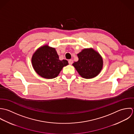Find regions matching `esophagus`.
Listing matches in <instances>:
<instances>
[{
    "label": "esophagus",
    "instance_id": "esophagus-1",
    "mask_svg": "<svg viewBox=\"0 0 134 134\" xmlns=\"http://www.w3.org/2000/svg\"><path fill=\"white\" fill-rule=\"evenodd\" d=\"M68 63H69V64L70 65H72V63H73V60H72V59H69V60H68Z\"/></svg>",
    "mask_w": 134,
    "mask_h": 134
}]
</instances>
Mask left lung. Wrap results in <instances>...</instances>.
<instances>
[{"mask_svg": "<svg viewBox=\"0 0 134 134\" xmlns=\"http://www.w3.org/2000/svg\"><path fill=\"white\" fill-rule=\"evenodd\" d=\"M79 60L72 64L78 74L84 79L97 76L103 67V59L94 49L85 48L77 54Z\"/></svg>", "mask_w": 134, "mask_h": 134, "instance_id": "obj_1", "label": "left lung"}]
</instances>
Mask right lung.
Instances as JSON below:
<instances>
[{
  "mask_svg": "<svg viewBox=\"0 0 134 134\" xmlns=\"http://www.w3.org/2000/svg\"><path fill=\"white\" fill-rule=\"evenodd\" d=\"M31 63L36 73L48 79L57 77L63 68L68 65L67 60H59L55 49L48 44L37 49L32 56Z\"/></svg>",
  "mask_w": 134,
  "mask_h": 134,
  "instance_id": "1",
  "label": "right lung"
}]
</instances>
